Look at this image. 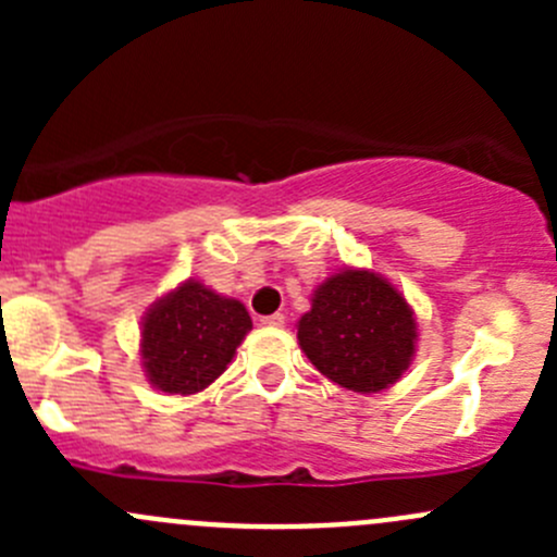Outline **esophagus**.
<instances>
[{
    "mask_svg": "<svg viewBox=\"0 0 557 557\" xmlns=\"http://www.w3.org/2000/svg\"><path fill=\"white\" fill-rule=\"evenodd\" d=\"M263 325H269V329H283L285 325V314L274 312V314H267V318H261Z\"/></svg>",
    "mask_w": 557,
    "mask_h": 557,
    "instance_id": "esophagus-1",
    "label": "esophagus"
}]
</instances>
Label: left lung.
<instances>
[{
  "mask_svg": "<svg viewBox=\"0 0 557 557\" xmlns=\"http://www.w3.org/2000/svg\"><path fill=\"white\" fill-rule=\"evenodd\" d=\"M296 336L312 367L331 383L377 393L407 372L418 323L407 299L385 277L342 269L318 285Z\"/></svg>",
  "mask_w": 557,
  "mask_h": 557,
  "instance_id": "left-lung-1",
  "label": "left lung"
}]
</instances>
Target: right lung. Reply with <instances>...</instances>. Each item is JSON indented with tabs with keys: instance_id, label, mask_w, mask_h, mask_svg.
<instances>
[{
	"instance_id": "add662e5",
	"label": "right lung",
	"mask_w": 557,
	"mask_h": 557,
	"mask_svg": "<svg viewBox=\"0 0 557 557\" xmlns=\"http://www.w3.org/2000/svg\"><path fill=\"white\" fill-rule=\"evenodd\" d=\"M252 329L245 305L185 280L156 301L143 320V367L150 385L164 393L205 391L232 363Z\"/></svg>"
}]
</instances>
